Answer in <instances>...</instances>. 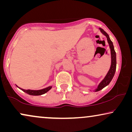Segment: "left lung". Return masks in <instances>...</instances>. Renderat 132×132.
<instances>
[{
    "instance_id": "1",
    "label": "left lung",
    "mask_w": 132,
    "mask_h": 132,
    "mask_svg": "<svg viewBox=\"0 0 132 132\" xmlns=\"http://www.w3.org/2000/svg\"><path fill=\"white\" fill-rule=\"evenodd\" d=\"M100 32L103 34L104 36H106V38H107L108 43L109 45V48L111 50V67H110L109 70L108 71L107 75H106V76L104 77V78L103 79L100 84H98V85L97 86V88L96 89L94 90V92H97L98 91H100L101 89H102L103 88L106 87V86H108L109 84V83L111 82L112 79H113V76H114L115 71H116V67H117V59H116V53L114 50V47H113V43L112 42V41L110 39L109 36L106 32L104 31L103 29H102V28H99ZM91 91V90H90Z\"/></svg>"
}]
</instances>
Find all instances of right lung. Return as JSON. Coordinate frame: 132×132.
<instances>
[{
  "instance_id": "obj_1",
  "label": "right lung",
  "mask_w": 132,
  "mask_h": 132,
  "mask_svg": "<svg viewBox=\"0 0 132 132\" xmlns=\"http://www.w3.org/2000/svg\"><path fill=\"white\" fill-rule=\"evenodd\" d=\"M16 86H17V87L19 88V89L22 90L23 92H24V93H27L28 94H29V95H43V94H44L46 93L47 92H48L52 88V86H48V87L45 88H44V89H42L31 90V89H22V88L19 87V86H18L17 85H16Z\"/></svg>"
}]
</instances>
